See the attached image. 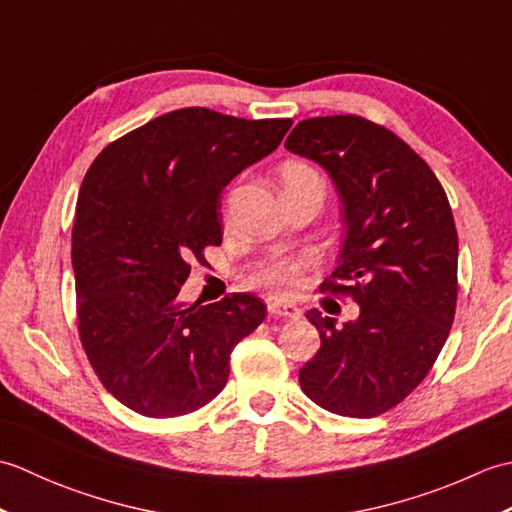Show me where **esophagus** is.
Here are the masks:
<instances>
[{"label": "esophagus", "instance_id": "obj_1", "mask_svg": "<svg viewBox=\"0 0 512 512\" xmlns=\"http://www.w3.org/2000/svg\"><path fill=\"white\" fill-rule=\"evenodd\" d=\"M268 312L275 314V317H284V319H299L301 317V308H297L295 303H286L281 299H268Z\"/></svg>", "mask_w": 512, "mask_h": 512}]
</instances>
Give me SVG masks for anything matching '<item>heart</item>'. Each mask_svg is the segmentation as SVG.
<instances>
[{
	"label": "heart",
	"instance_id": "b5f03b06",
	"mask_svg": "<svg viewBox=\"0 0 512 512\" xmlns=\"http://www.w3.org/2000/svg\"><path fill=\"white\" fill-rule=\"evenodd\" d=\"M303 180H319L308 165L303 162H288L284 167V182L288 184L303 182ZM308 268V259L301 257H279L270 259L262 268L257 270L255 281L262 288L275 292V295H295V292L303 286V270Z\"/></svg>",
	"mask_w": 512,
	"mask_h": 512
}]
</instances>
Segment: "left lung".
Segmentation results:
<instances>
[{
  "instance_id": "obj_1",
  "label": "left lung",
  "mask_w": 512,
  "mask_h": 512,
  "mask_svg": "<svg viewBox=\"0 0 512 512\" xmlns=\"http://www.w3.org/2000/svg\"><path fill=\"white\" fill-rule=\"evenodd\" d=\"M286 149L334 182L345 239L321 288L361 308L341 328L308 310L321 347L299 369L301 389L339 416H380L422 383L451 330L458 233L447 193L416 151L361 116L301 121Z\"/></svg>"
}]
</instances>
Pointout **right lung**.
Masks as SVG:
<instances>
[{
  "instance_id": "right-lung-1",
  "label": "right lung",
  "mask_w": 512,
  "mask_h": 512,
  "mask_svg": "<svg viewBox=\"0 0 512 512\" xmlns=\"http://www.w3.org/2000/svg\"><path fill=\"white\" fill-rule=\"evenodd\" d=\"M290 125L187 107L114 140L85 173L72 228L81 343L103 387L140 416L211 402L233 347L264 321L248 292L209 306L178 295L191 259L222 244L224 187Z\"/></svg>"
}]
</instances>
